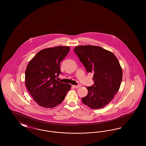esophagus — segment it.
I'll return each mask as SVG.
<instances>
[{"instance_id":"34e87169","label":"esophagus","mask_w":146,"mask_h":146,"mask_svg":"<svg viewBox=\"0 0 146 146\" xmlns=\"http://www.w3.org/2000/svg\"><path fill=\"white\" fill-rule=\"evenodd\" d=\"M81 86V85H73V86L74 88H79L80 86Z\"/></svg>"}]
</instances>
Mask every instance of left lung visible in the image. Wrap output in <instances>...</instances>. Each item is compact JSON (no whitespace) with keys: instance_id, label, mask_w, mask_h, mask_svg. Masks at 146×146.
<instances>
[{"instance_id":"8db88e82","label":"left lung","mask_w":146,"mask_h":146,"mask_svg":"<svg viewBox=\"0 0 146 146\" xmlns=\"http://www.w3.org/2000/svg\"><path fill=\"white\" fill-rule=\"evenodd\" d=\"M74 51L88 73H93L94 84L87 86L88 93L82 98L84 104L98 109L108 104L118 92L123 72L117 58L100 46H78Z\"/></svg>"}]
</instances>
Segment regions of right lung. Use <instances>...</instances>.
I'll return each mask as SVG.
<instances>
[{"instance_id": "right-lung-1", "label": "right lung", "mask_w": 146, "mask_h": 146, "mask_svg": "<svg viewBox=\"0 0 146 146\" xmlns=\"http://www.w3.org/2000/svg\"><path fill=\"white\" fill-rule=\"evenodd\" d=\"M69 46H60L39 51L28 63L25 83L35 101L44 108H54L64 100L71 85L56 79L61 74L60 62L70 51Z\"/></svg>"}]
</instances>
